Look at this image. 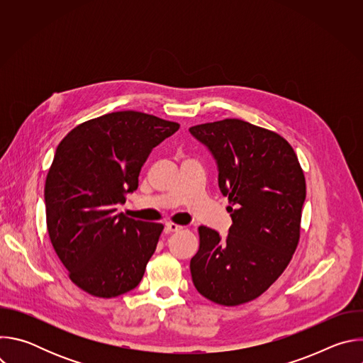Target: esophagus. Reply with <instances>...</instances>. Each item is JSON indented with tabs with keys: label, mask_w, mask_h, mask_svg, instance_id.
<instances>
[{
	"label": "esophagus",
	"mask_w": 363,
	"mask_h": 363,
	"mask_svg": "<svg viewBox=\"0 0 363 363\" xmlns=\"http://www.w3.org/2000/svg\"><path fill=\"white\" fill-rule=\"evenodd\" d=\"M165 230H167L168 233H178V231L182 230V227L178 225V224H174V223H168V224L165 225Z\"/></svg>",
	"instance_id": "1"
}]
</instances>
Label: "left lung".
Instances as JSON below:
<instances>
[{"mask_svg":"<svg viewBox=\"0 0 363 363\" xmlns=\"http://www.w3.org/2000/svg\"><path fill=\"white\" fill-rule=\"evenodd\" d=\"M218 165V185L233 218L221 240L198 228L191 258L195 289L221 306L262 296L286 270L300 240L306 179L291 145L279 133L241 119L189 128Z\"/></svg>","mask_w":363,"mask_h":363,"instance_id":"8db88e82","label":"left lung"}]
</instances>
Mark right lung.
<instances>
[{"mask_svg": "<svg viewBox=\"0 0 363 363\" xmlns=\"http://www.w3.org/2000/svg\"><path fill=\"white\" fill-rule=\"evenodd\" d=\"M178 129L122 111L77 125L59 143L44 186L47 231L83 291L112 298L140 283L164 225L119 214L116 205L138 188L152 149Z\"/></svg>", "mask_w": 363, "mask_h": 363, "instance_id": "add662e5", "label": "right lung"}]
</instances>
